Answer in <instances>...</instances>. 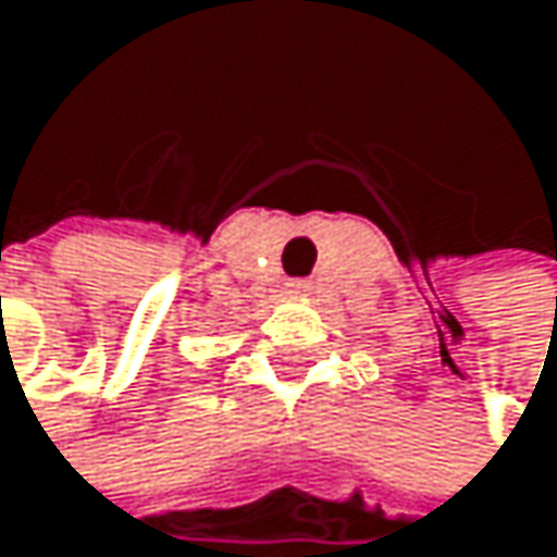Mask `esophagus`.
Here are the masks:
<instances>
[{"label": "esophagus", "mask_w": 557, "mask_h": 557, "mask_svg": "<svg viewBox=\"0 0 557 557\" xmlns=\"http://www.w3.org/2000/svg\"><path fill=\"white\" fill-rule=\"evenodd\" d=\"M308 288H311L308 282H288V292H292V295H305Z\"/></svg>", "instance_id": "esophagus-1"}]
</instances>
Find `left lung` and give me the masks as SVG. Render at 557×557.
I'll list each match as a JSON object with an SVG mask.
<instances>
[{
	"label": "left lung",
	"mask_w": 557,
	"mask_h": 557,
	"mask_svg": "<svg viewBox=\"0 0 557 557\" xmlns=\"http://www.w3.org/2000/svg\"><path fill=\"white\" fill-rule=\"evenodd\" d=\"M441 354H444V350H441Z\"/></svg>",
	"instance_id": "obj_1"
}]
</instances>
